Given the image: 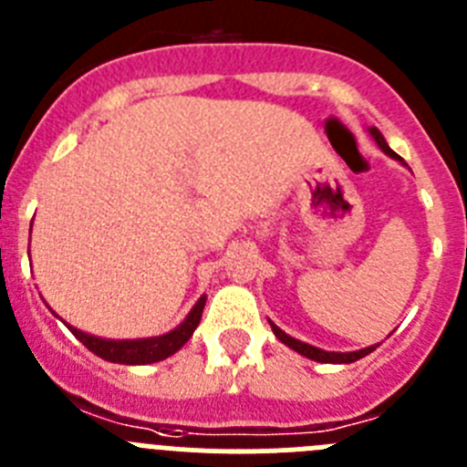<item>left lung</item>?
I'll use <instances>...</instances> for the list:
<instances>
[{
    "label": "left lung",
    "mask_w": 467,
    "mask_h": 467,
    "mask_svg": "<svg viewBox=\"0 0 467 467\" xmlns=\"http://www.w3.org/2000/svg\"><path fill=\"white\" fill-rule=\"evenodd\" d=\"M368 132H369V137H372V140L377 141V146H379V149L384 150L386 155H390V158H393V161H398V162H400V165H405V167H407V162L402 161L400 155H398L396 150H393V149H390L389 144H386L384 134H381L379 130H377V128H368ZM267 321H270V318H267ZM270 326H272V333L276 335V339H279V342H284L285 347L293 348V351H297V354L305 356V358L317 360V363H337V365H344V363H356V360L365 358V356L372 354V351H375V348L379 347V344H372V347L358 348V351H326V348L312 347V344L300 342V339L291 337V335H285L284 330H281L279 326H275V323H272V321H270Z\"/></svg>",
    "instance_id": "8db88e82"
}]
</instances>
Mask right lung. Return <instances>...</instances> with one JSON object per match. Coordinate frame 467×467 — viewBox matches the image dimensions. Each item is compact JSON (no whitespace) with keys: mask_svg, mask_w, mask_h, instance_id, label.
<instances>
[{"mask_svg":"<svg viewBox=\"0 0 467 467\" xmlns=\"http://www.w3.org/2000/svg\"><path fill=\"white\" fill-rule=\"evenodd\" d=\"M29 233H32V228H29ZM204 302H207V296H202L200 300L195 302V305H192V309L188 312V317L183 318V321L179 323L174 330H170V333H165V335H158V337L104 339V337H95V335L83 333V330L69 326V323H65V326L69 327L78 342H83L88 348H90L92 354L99 356V358H104V360H109V363L149 365V363H158V360L170 358L171 354H176V351H179V348H182L183 344L192 337L195 327L200 326V318H202Z\"/></svg>","mask_w":467,"mask_h":467,"instance_id":"obj_1","label":"right lung"}]
</instances>
